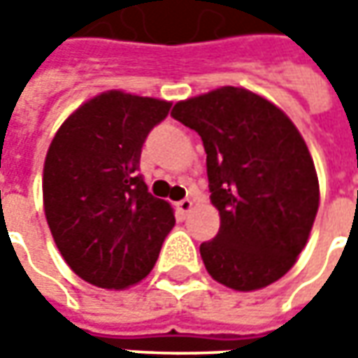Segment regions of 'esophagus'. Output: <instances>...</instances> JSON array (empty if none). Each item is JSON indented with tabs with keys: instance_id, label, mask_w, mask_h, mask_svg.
I'll return each instance as SVG.
<instances>
[{
	"instance_id": "esophagus-1",
	"label": "esophagus",
	"mask_w": 358,
	"mask_h": 358,
	"mask_svg": "<svg viewBox=\"0 0 358 358\" xmlns=\"http://www.w3.org/2000/svg\"><path fill=\"white\" fill-rule=\"evenodd\" d=\"M191 209H193V201L191 199H181L177 203V211L181 215H187Z\"/></svg>"
}]
</instances>
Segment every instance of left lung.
Masks as SVG:
<instances>
[{
	"label": "left lung",
	"mask_w": 358,
	"mask_h": 358,
	"mask_svg": "<svg viewBox=\"0 0 358 358\" xmlns=\"http://www.w3.org/2000/svg\"><path fill=\"white\" fill-rule=\"evenodd\" d=\"M171 115L197 131L207 153L219 233L201 243L215 281L259 291L295 265L319 211V177L295 123L263 95L243 87L177 101Z\"/></svg>",
	"instance_id": "left-lung-1"
}]
</instances>
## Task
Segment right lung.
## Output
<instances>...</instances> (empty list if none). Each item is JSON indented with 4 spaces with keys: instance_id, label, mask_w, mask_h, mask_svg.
I'll return each instance as SVG.
<instances>
[{
    "instance_id": "right-lung-1",
    "label": "right lung",
    "mask_w": 358,
    "mask_h": 358,
    "mask_svg": "<svg viewBox=\"0 0 358 358\" xmlns=\"http://www.w3.org/2000/svg\"><path fill=\"white\" fill-rule=\"evenodd\" d=\"M171 101L103 91L57 129L43 163V211L69 268L101 289L143 281L175 225L137 175L149 131Z\"/></svg>"
}]
</instances>
